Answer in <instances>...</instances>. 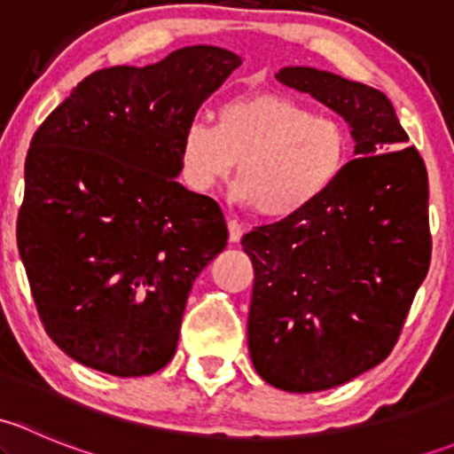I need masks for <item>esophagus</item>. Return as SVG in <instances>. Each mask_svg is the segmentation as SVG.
I'll return each mask as SVG.
<instances>
[{
  "label": "esophagus",
  "instance_id": "obj_1",
  "mask_svg": "<svg viewBox=\"0 0 454 454\" xmlns=\"http://www.w3.org/2000/svg\"><path fill=\"white\" fill-rule=\"evenodd\" d=\"M244 223L237 222V219H228V237H231V241L235 244V241H239L241 237H244Z\"/></svg>",
  "mask_w": 454,
  "mask_h": 454
}]
</instances>
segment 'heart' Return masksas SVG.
<instances>
[{"instance_id":"obj_1","label":"heart","mask_w":454,"mask_h":454,"mask_svg":"<svg viewBox=\"0 0 454 454\" xmlns=\"http://www.w3.org/2000/svg\"><path fill=\"white\" fill-rule=\"evenodd\" d=\"M351 138L338 118L281 94H244L193 121L180 140L182 176L208 191L237 164V198L265 217H290L323 198L349 162Z\"/></svg>"}]
</instances>
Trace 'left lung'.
Instances as JSON below:
<instances>
[{
	"label": "left lung",
	"mask_w": 454,
	"mask_h": 454,
	"mask_svg": "<svg viewBox=\"0 0 454 454\" xmlns=\"http://www.w3.org/2000/svg\"><path fill=\"white\" fill-rule=\"evenodd\" d=\"M278 83L351 125L356 155L308 208L253 228L248 349L256 373L290 393L333 388L395 347L430 265L428 173L382 91L314 67Z\"/></svg>",
	"instance_id": "obj_1"
}]
</instances>
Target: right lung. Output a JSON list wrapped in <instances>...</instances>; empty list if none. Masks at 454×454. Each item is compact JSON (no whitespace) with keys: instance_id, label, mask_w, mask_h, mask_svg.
Segmentation results:
<instances>
[{"instance_id":"right-lung-1","label":"right lung","mask_w":454,"mask_h":454,"mask_svg":"<svg viewBox=\"0 0 454 454\" xmlns=\"http://www.w3.org/2000/svg\"><path fill=\"white\" fill-rule=\"evenodd\" d=\"M241 66L215 45L81 81L26 155L17 246L48 336L118 378L173 358L195 277L226 248L219 204L176 176L200 105Z\"/></svg>"}]
</instances>
